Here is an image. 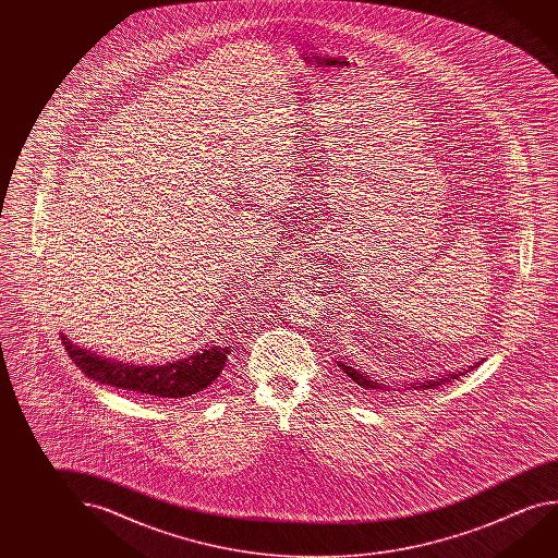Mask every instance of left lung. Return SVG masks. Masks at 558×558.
<instances>
[{"instance_id":"left-lung-1","label":"left lung","mask_w":558,"mask_h":558,"mask_svg":"<svg viewBox=\"0 0 558 558\" xmlns=\"http://www.w3.org/2000/svg\"><path fill=\"white\" fill-rule=\"evenodd\" d=\"M481 362H483V357L475 362L473 366L461 367V369H457V372H448V374L444 375H434L432 379H418V381H385V379H379V377H374V375L367 374L364 367L356 364L354 360H350V357H337V366L342 369V374L348 379V384H352V387L356 385L360 389H364L366 393H395V391H399V393H411V391H428V389H436V387H444V385H449L453 379H459L461 375H466L471 369H475L476 366H481ZM364 393V395H366Z\"/></svg>"}]
</instances>
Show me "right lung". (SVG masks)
Segmentation results:
<instances>
[{
    "label": "right lung",
    "mask_w": 558,
    "mask_h": 558,
    "mask_svg": "<svg viewBox=\"0 0 558 558\" xmlns=\"http://www.w3.org/2000/svg\"><path fill=\"white\" fill-rule=\"evenodd\" d=\"M62 342L75 366L93 381L136 393L154 395L159 399H184L204 393L211 384H216L229 354V347L206 344L192 352L191 356L174 360L165 366H134L77 347L64 332Z\"/></svg>",
    "instance_id": "add662e5"
}]
</instances>
